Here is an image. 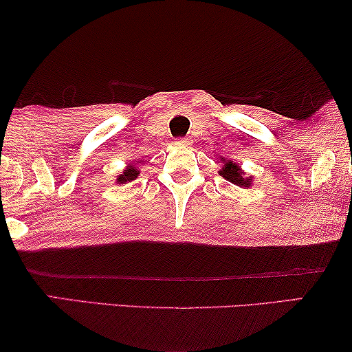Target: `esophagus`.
I'll return each instance as SVG.
<instances>
[{"instance_id": "1", "label": "esophagus", "mask_w": 352, "mask_h": 352, "mask_svg": "<svg viewBox=\"0 0 352 352\" xmlns=\"http://www.w3.org/2000/svg\"><path fill=\"white\" fill-rule=\"evenodd\" d=\"M175 144H176V146L186 147V146H189V141H187V139H186V138H179V139H176V141H175Z\"/></svg>"}]
</instances>
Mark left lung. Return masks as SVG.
Returning a JSON list of instances; mask_svg holds the SVG:
<instances>
[{"mask_svg":"<svg viewBox=\"0 0 352 352\" xmlns=\"http://www.w3.org/2000/svg\"><path fill=\"white\" fill-rule=\"evenodd\" d=\"M221 163H223V166H221L219 175L223 176L226 181L232 182V184L239 186V187L253 186V181H254L253 176L245 175V171L240 168V163H235L232 160H226V158H223Z\"/></svg>","mask_w":352,"mask_h":352,"instance_id":"left-lung-1","label":"left lung"}]
</instances>
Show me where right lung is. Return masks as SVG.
Masks as SVG:
<instances>
[{
	"label": "right lung",
	"instance_id": "obj_1",
	"mask_svg": "<svg viewBox=\"0 0 352 352\" xmlns=\"http://www.w3.org/2000/svg\"><path fill=\"white\" fill-rule=\"evenodd\" d=\"M139 173H141V171L138 170L136 165H128L123 170L122 175L117 176V179H115V182H117V184H128V182H131V181L136 179V177L139 176Z\"/></svg>",
	"mask_w": 352,
	"mask_h": 352
}]
</instances>
